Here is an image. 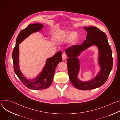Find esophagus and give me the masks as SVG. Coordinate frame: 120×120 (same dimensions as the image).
Returning a JSON list of instances; mask_svg holds the SVG:
<instances>
[{
  "label": "esophagus",
  "mask_w": 120,
  "mask_h": 120,
  "mask_svg": "<svg viewBox=\"0 0 120 120\" xmlns=\"http://www.w3.org/2000/svg\"><path fill=\"white\" fill-rule=\"evenodd\" d=\"M62 58H63V59H64V60H65V59H67V56H66V55L64 53V54H63V55H62Z\"/></svg>",
  "instance_id": "obj_1"
}]
</instances>
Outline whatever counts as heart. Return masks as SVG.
Wrapping results in <instances>:
<instances>
[{
    "mask_svg": "<svg viewBox=\"0 0 120 120\" xmlns=\"http://www.w3.org/2000/svg\"><path fill=\"white\" fill-rule=\"evenodd\" d=\"M77 33L75 32H70L69 31H68L65 32L63 36V38H70V41L71 42H73L77 38Z\"/></svg>",
    "mask_w": 120,
    "mask_h": 120,
    "instance_id": "b5f03b06",
    "label": "heart"
}]
</instances>
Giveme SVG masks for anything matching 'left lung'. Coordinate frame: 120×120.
Listing matches in <instances>:
<instances>
[{"instance_id": "obj_1", "label": "left lung", "mask_w": 120, "mask_h": 120, "mask_svg": "<svg viewBox=\"0 0 120 120\" xmlns=\"http://www.w3.org/2000/svg\"><path fill=\"white\" fill-rule=\"evenodd\" d=\"M83 28L87 32L86 40L80 45H74L68 48L65 53L68 57L67 65L71 83L78 89L88 90L99 87L106 82L112 69L113 59L106 34L96 27L89 26ZM93 45H96L99 49L101 70L93 80L82 82L77 78L79 65L77 57L82 51Z\"/></svg>"}]
</instances>
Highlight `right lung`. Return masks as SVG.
Segmentation results:
<instances>
[{"label": "right lung", "instance_id": "right-lung-1", "mask_svg": "<svg viewBox=\"0 0 120 120\" xmlns=\"http://www.w3.org/2000/svg\"><path fill=\"white\" fill-rule=\"evenodd\" d=\"M43 27V25L39 23L30 24L26 28L21 30L16 38L15 46L12 53L14 70L15 74L26 87L36 90L45 89L50 86L53 80L56 68L59 63L62 61V52L59 51L53 57L47 59L42 72L36 78L31 81L27 80L21 73L19 65V44L30 34L39 31Z\"/></svg>", "mask_w": 120, "mask_h": 120}]
</instances>
